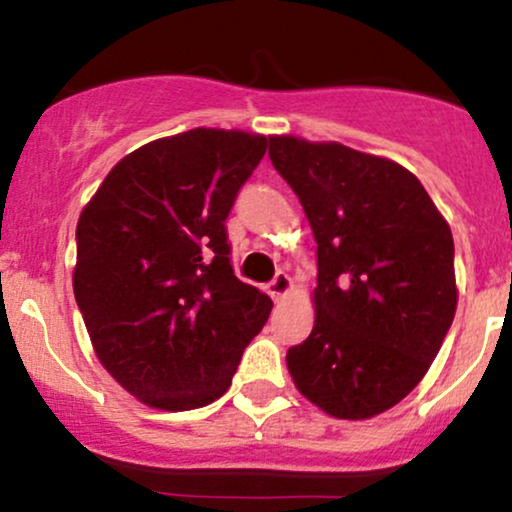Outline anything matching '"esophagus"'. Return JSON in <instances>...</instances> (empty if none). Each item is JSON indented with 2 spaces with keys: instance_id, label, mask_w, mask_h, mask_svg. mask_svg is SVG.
I'll list each match as a JSON object with an SVG mask.
<instances>
[{
  "instance_id": "34e87169",
  "label": "esophagus",
  "mask_w": 512,
  "mask_h": 512,
  "mask_svg": "<svg viewBox=\"0 0 512 512\" xmlns=\"http://www.w3.org/2000/svg\"><path fill=\"white\" fill-rule=\"evenodd\" d=\"M291 289V276L286 272H276L274 279L269 281V293H272L274 301H279V298H284L286 293Z\"/></svg>"
}]
</instances>
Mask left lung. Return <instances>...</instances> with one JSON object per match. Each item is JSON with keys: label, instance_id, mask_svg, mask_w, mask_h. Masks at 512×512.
<instances>
[{"label": "left lung", "instance_id": "1", "mask_svg": "<svg viewBox=\"0 0 512 512\" xmlns=\"http://www.w3.org/2000/svg\"><path fill=\"white\" fill-rule=\"evenodd\" d=\"M317 243L315 327L286 363L337 419H370L421 383L457 308L455 243L419 178L342 144L269 137Z\"/></svg>", "mask_w": 512, "mask_h": 512}]
</instances>
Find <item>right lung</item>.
Segmentation results:
<instances>
[{
  "label": "right lung",
  "instance_id": "right-lung-1",
  "mask_svg": "<svg viewBox=\"0 0 512 512\" xmlns=\"http://www.w3.org/2000/svg\"><path fill=\"white\" fill-rule=\"evenodd\" d=\"M267 137L190 129L122 158L81 211L74 296L110 375L166 411L219 399L272 301L233 272L226 219Z\"/></svg>",
  "mask_w": 512,
  "mask_h": 512
}]
</instances>
